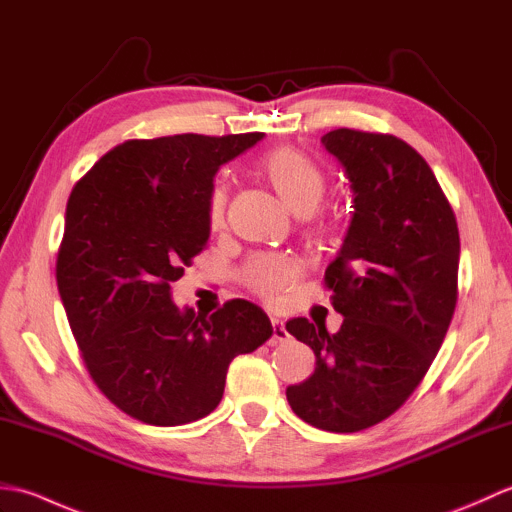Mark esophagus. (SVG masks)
Listing matches in <instances>:
<instances>
[{
	"mask_svg": "<svg viewBox=\"0 0 512 512\" xmlns=\"http://www.w3.org/2000/svg\"><path fill=\"white\" fill-rule=\"evenodd\" d=\"M270 323H273V339H270V343H273V345H279V343L288 341V330H286V323L281 321V319H277V317L270 319Z\"/></svg>",
	"mask_w": 512,
	"mask_h": 512,
	"instance_id": "1",
	"label": "esophagus"
}]
</instances>
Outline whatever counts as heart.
Listing matches in <instances>:
<instances>
[{"label": "heart", "instance_id": "b5f03b06", "mask_svg": "<svg viewBox=\"0 0 512 512\" xmlns=\"http://www.w3.org/2000/svg\"><path fill=\"white\" fill-rule=\"evenodd\" d=\"M262 171L273 184L279 198L284 200L295 213H310L325 195L323 171L306 158L301 151L292 147H279L262 160ZM226 211V187L215 184L209 195V220L217 224ZM319 231H325V222H317ZM299 277L297 259L284 253L257 255L246 268L248 286L262 297H275L288 290Z\"/></svg>", "mask_w": 512, "mask_h": 512}]
</instances>
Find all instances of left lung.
<instances>
[{"label": "left lung", "mask_w": 512, "mask_h": 512, "mask_svg": "<svg viewBox=\"0 0 512 512\" xmlns=\"http://www.w3.org/2000/svg\"><path fill=\"white\" fill-rule=\"evenodd\" d=\"M321 143L354 193L343 246L325 270L341 330L292 319L314 374L286 389L297 416L332 433L389 418L427 374L458 301L460 233L449 200L416 149L389 134L334 129Z\"/></svg>", "instance_id": "obj_1"}]
</instances>
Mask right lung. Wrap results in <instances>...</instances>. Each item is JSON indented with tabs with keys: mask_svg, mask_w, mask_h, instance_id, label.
Here are the masks:
<instances>
[{
	"mask_svg": "<svg viewBox=\"0 0 512 512\" xmlns=\"http://www.w3.org/2000/svg\"><path fill=\"white\" fill-rule=\"evenodd\" d=\"M262 138L127 140L70 193L59 295L94 383L140 422L176 427L209 416L233 358L273 336L266 312L246 299L213 314L171 299V284L209 242L217 169Z\"/></svg>",
	"mask_w": 512,
	"mask_h": 512,
	"instance_id": "add662e5",
	"label": "right lung"
}]
</instances>
